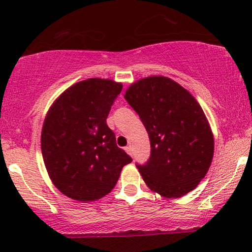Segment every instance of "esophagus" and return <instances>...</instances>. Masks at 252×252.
<instances>
[{
	"mask_svg": "<svg viewBox=\"0 0 252 252\" xmlns=\"http://www.w3.org/2000/svg\"><path fill=\"white\" fill-rule=\"evenodd\" d=\"M125 150H126V153L129 155V156H133V149H132V147H126L125 148Z\"/></svg>",
	"mask_w": 252,
	"mask_h": 252,
	"instance_id": "esophagus-1",
	"label": "esophagus"
}]
</instances>
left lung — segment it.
<instances>
[{
	"label": "left lung",
	"instance_id": "8db88e82",
	"mask_svg": "<svg viewBox=\"0 0 252 252\" xmlns=\"http://www.w3.org/2000/svg\"><path fill=\"white\" fill-rule=\"evenodd\" d=\"M125 99L149 134V159L136 164L148 187L170 198L197 187L211 165L215 141L194 96L172 79L155 75L130 85Z\"/></svg>",
	"mask_w": 252,
	"mask_h": 252
}]
</instances>
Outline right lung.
I'll return each instance as SVG.
<instances>
[{"mask_svg": "<svg viewBox=\"0 0 252 252\" xmlns=\"http://www.w3.org/2000/svg\"><path fill=\"white\" fill-rule=\"evenodd\" d=\"M123 85L92 78L67 88L50 106L41 134L47 172L58 190L75 201L92 202L109 194L120 172L132 161L117 147L106 125Z\"/></svg>", "mask_w": 252, "mask_h": 252, "instance_id": "add662e5", "label": "right lung"}]
</instances>
